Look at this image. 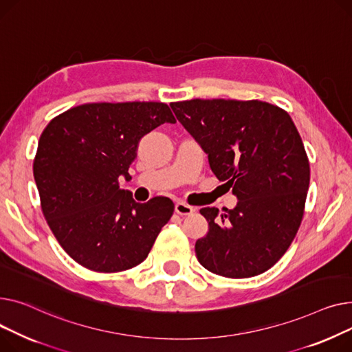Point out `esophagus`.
Returning <instances> with one entry per match:
<instances>
[{
    "label": "esophagus",
    "mask_w": 352,
    "mask_h": 352,
    "mask_svg": "<svg viewBox=\"0 0 352 352\" xmlns=\"http://www.w3.org/2000/svg\"><path fill=\"white\" fill-rule=\"evenodd\" d=\"M175 212H176L177 214H182V216H189V214H192V213L195 212V209L192 208V206L186 204V203H183V201H177V203L175 204Z\"/></svg>",
    "instance_id": "obj_1"
}]
</instances>
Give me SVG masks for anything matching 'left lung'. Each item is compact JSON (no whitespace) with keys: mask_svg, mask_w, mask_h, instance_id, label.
Instances as JSON below:
<instances>
[{"mask_svg":"<svg viewBox=\"0 0 352 352\" xmlns=\"http://www.w3.org/2000/svg\"><path fill=\"white\" fill-rule=\"evenodd\" d=\"M170 108L239 200L221 214L200 209L209 232L196 241L199 263L229 278L267 272L298 232L309 186V163L293 119L261 100L192 99Z\"/></svg>","mask_w":352,"mask_h":352,"instance_id":"8db88e82","label":"left lung"}]
</instances>
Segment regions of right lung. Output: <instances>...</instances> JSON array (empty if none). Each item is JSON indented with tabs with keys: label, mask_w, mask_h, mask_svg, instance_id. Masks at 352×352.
Returning a JSON list of instances; mask_svg holds the SVG:
<instances>
[{
	"label": "right lung",
	"mask_w": 352,
	"mask_h": 352,
	"mask_svg": "<svg viewBox=\"0 0 352 352\" xmlns=\"http://www.w3.org/2000/svg\"><path fill=\"white\" fill-rule=\"evenodd\" d=\"M176 123L166 103H85L54 118L39 138L34 179L50 229L69 257L99 273H116L148 257L173 214L168 197L133 200L119 188L140 139Z\"/></svg>",
	"instance_id": "obj_1"
}]
</instances>
